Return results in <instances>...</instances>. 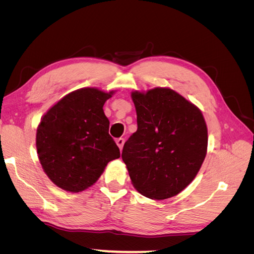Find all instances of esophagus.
I'll use <instances>...</instances> for the list:
<instances>
[{
  "instance_id": "34e87169",
  "label": "esophagus",
  "mask_w": 254,
  "mask_h": 254,
  "mask_svg": "<svg viewBox=\"0 0 254 254\" xmlns=\"http://www.w3.org/2000/svg\"><path fill=\"white\" fill-rule=\"evenodd\" d=\"M124 143H125V140H124V139H118V140H117V145L119 146L120 150L123 149V146H124Z\"/></svg>"
}]
</instances>
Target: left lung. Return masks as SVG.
Instances as JSON below:
<instances>
[{"mask_svg": "<svg viewBox=\"0 0 254 254\" xmlns=\"http://www.w3.org/2000/svg\"><path fill=\"white\" fill-rule=\"evenodd\" d=\"M137 130L122 159L133 188L152 200L178 195L195 179L207 149L202 112L171 88L132 91Z\"/></svg>", "mask_w": 254, "mask_h": 254, "instance_id": "left-lung-1", "label": "left lung"}]
</instances>
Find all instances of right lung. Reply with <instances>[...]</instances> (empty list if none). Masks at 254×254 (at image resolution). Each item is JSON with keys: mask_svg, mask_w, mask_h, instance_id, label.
<instances>
[{"mask_svg": "<svg viewBox=\"0 0 254 254\" xmlns=\"http://www.w3.org/2000/svg\"><path fill=\"white\" fill-rule=\"evenodd\" d=\"M114 93L77 89L43 114L37 127V153L44 173L58 188L71 193L87 190L110 161L120 158L103 109Z\"/></svg>", "mask_w": 254, "mask_h": 254, "instance_id": "right-lung-1", "label": "right lung"}]
</instances>
